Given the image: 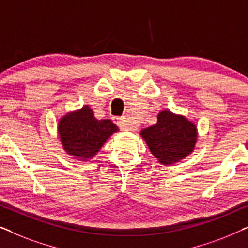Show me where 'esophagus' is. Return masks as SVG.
I'll use <instances>...</instances> for the list:
<instances>
[{
  "mask_svg": "<svg viewBox=\"0 0 248 248\" xmlns=\"http://www.w3.org/2000/svg\"><path fill=\"white\" fill-rule=\"evenodd\" d=\"M111 120H113L114 123L116 124L117 126L121 128V130H123V131H128V130H131L130 124L127 123V121L125 120L124 117H121V116H114L113 118H111Z\"/></svg>",
  "mask_w": 248,
  "mask_h": 248,
  "instance_id": "obj_1",
  "label": "esophagus"
}]
</instances>
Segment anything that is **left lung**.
Segmentation results:
<instances>
[{"instance_id": "left-lung-1", "label": "left lung", "mask_w": 248, "mask_h": 248, "mask_svg": "<svg viewBox=\"0 0 248 248\" xmlns=\"http://www.w3.org/2000/svg\"><path fill=\"white\" fill-rule=\"evenodd\" d=\"M141 135L161 164L171 165L191 154L198 134L192 122L164 110L158 115L157 124L144 128Z\"/></svg>"}]
</instances>
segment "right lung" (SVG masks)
I'll return each instance as SVG.
<instances>
[{
  "instance_id": "add662e5",
  "label": "right lung",
  "mask_w": 248,
  "mask_h": 248,
  "mask_svg": "<svg viewBox=\"0 0 248 248\" xmlns=\"http://www.w3.org/2000/svg\"><path fill=\"white\" fill-rule=\"evenodd\" d=\"M118 127L110 120H97L93 110L84 106L67 114L59 123V133L67 154L81 160L93 158Z\"/></svg>"
}]
</instances>
